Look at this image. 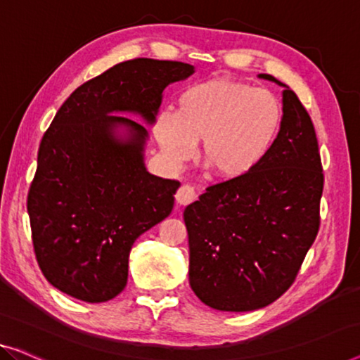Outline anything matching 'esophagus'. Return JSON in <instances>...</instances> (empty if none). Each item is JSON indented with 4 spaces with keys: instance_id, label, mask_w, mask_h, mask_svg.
Returning a JSON list of instances; mask_svg holds the SVG:
<instances>
[{
    "instance_id": "obj_1",
    "label": "esophagus",
    "mask_w": 360,
    "mask_h": 360,
    "mask_svg": "<svg viewBox=\"0 0 360 360\" xmlns=\"http://www.w3.org/2000/svg\"><path fill=\"white\" fill-rule=\"evenodd\" d=\"M174 197H176V202H178L179 205H189V203H192L197 198V192L192 186L184 184L179 187Z\"/></svg>"
}]
</instances>
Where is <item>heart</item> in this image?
<instances>
[{"mask_svg":"<svg viewBox=\"0 0 360 360\" xmlns=\"http://www.w3.org/2000/svg\"><path fill=\"white\" fill-rule=\"evenodd\" d=\"M281 126V105L271 92L217 77L182 90L176 111L157 116L153 136L173 165L187 162L200 142V163L207 173L233 182L264 162Z\"/></svg>","mask_w":360,"mask_h":360,"instance_id":"heart-1","label":"heart"}]
</instances>
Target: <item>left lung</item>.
I'll use <instances>...</instances> for the list:
<instances>
[{
    "label": "left lung",
    "instance_id": "8db88e82",
    "mask_svg": "<svg viewBox=\"0 0 360 360\" xmlns=\"http://www.w3.org/2000/svg\"><path fill=\"white\" fill-rule=\"evenodd\" d=\"M262 79L281 84L270 74ZM323 168L315 129L291 89L283 126L249 176L218 182L186 207L189 283L208 307L249 312L291 288L320 228Z\"/></svg>",
    "mask_w": 360,
    "mask_h": 360
}]
</instances>
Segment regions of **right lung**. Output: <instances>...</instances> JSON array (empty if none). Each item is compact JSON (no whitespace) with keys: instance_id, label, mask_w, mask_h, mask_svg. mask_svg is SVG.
Returning <instances> with one entry per match:
<instances>
[{"instance_id":"add662e5","label":"right lung","mask_w":360,"mask_h":360,"mask_svg":"<svg viewBox=\"0 0 360 360\" xmlns=\"http://www.w3.org/2000/svg\"><path fill=\"white\" fill-rule=\"evenodd\" d=\"M192 72L150 58L116 64L74 90L43 134L27 212L40 270L61 292L92 304L116 297L136 239L173 210L181 182L148 173L147 129L115 112L153 124L163 90Z\"/></svg>"}]
</instances>
